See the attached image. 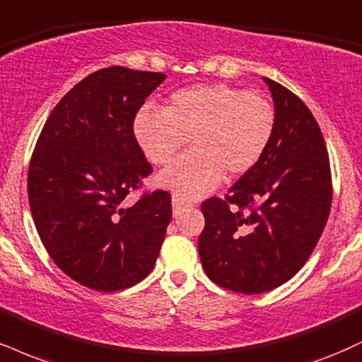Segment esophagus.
<instances>
[{
    "label": "esophagus",
    "mask_w": 362,
    "mask_h": 362,
    "mask_svg": "<svg viewBox=\"0 0 362 362\" xmlns=\"http://www.w3.org/2000/svg\"><path fill=\"white\" fill-rule=\"evenodd\" d=\"M172 206H173V214L177 216V214H180V212L184 211L185 207L192 206V204H190L187 199L182 197V195H173V197H172Z\"/></svg>",
    "instance_id": "esophagus-1"
}]
</instances>
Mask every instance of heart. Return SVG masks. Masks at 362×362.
<instances>
[{
  "label": "heart",
  "instance_id": "b5f03b06",
  "mask_svg": "<svg viewBox=\"0 0 362 362\" xmlns=\"http://www.w3.org/2000/svg\"><path fill=\"white\" fill-rule=\"evenodd\" d=\"M276 128V110L263 94L229 84H204L177 90L163 110L145 107L134 134L146 158L168 165L187 145L194 151L160 173L158 184L182 197H200L226 178L255 167Z\"/></svg>",
  "mask_w": 362,
  "mask_h": 362
}]
</instances>
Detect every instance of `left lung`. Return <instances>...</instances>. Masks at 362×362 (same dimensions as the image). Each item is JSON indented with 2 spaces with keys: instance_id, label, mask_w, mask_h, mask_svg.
<instances>
[{
  "instance_id": "obj_1",
  "label": "left lung",
  "mask_w": 362,
  "mask_h": 362,
  "mask_svg": "<svg viewBox=\"0 0 362 362\" xmlns=\"http://www.w3.org/2000/svg\"><path fill=\"white\" fill-rule=\"evenodd\" d=\"M263 81L276 110L268 150L224 200L212 197L200 206L204 272L216 285L246 295L264 293L297 275L324 233L332 204L329 153L315 117L286 87Z\"/></svg>"
}]
</instances>
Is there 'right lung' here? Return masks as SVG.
Returning <instances> with one entry per match:
<instances>
[{"label":"right lung","instance_id":"1","mask_svg":"<svg viewBox=\"0 0 362 362\" xmlns=\"http://www.w3.org/2000/svg\"><path fill=\"white\" fill-rule=\"evenodd\" d=\"M165 77L121 65L93 72L60 99L35 145V228L57 267L87 288H129L158 258L172 219L170 194L146 192L132 207L123 200L151 173L133 123Z\"/></svg>","mask_w":362,"mask_h":362}]
</instances>
